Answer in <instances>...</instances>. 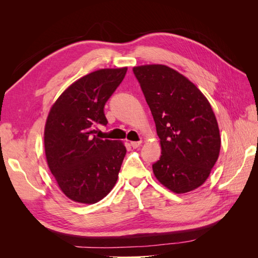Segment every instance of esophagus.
<instances>
[{
    "mask_svg": "<svg viewBox=\"0 0 258 258\" xmlns=\"http://www.w3.org/2000/svg\"><path fill=\"white\" fill-rule=\"evenodd\" d=\"M142 142L141 141H138V142H131V146L134 148H138L139 146H141Z\"/></svg>",
    "mask_w": 258,
    "mask_h": 258,
    "instance_id": "esophagus-1",
    "label": "esophagus"
}]
</instances>
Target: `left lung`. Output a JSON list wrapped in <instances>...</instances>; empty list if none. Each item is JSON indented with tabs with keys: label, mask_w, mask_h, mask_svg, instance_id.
Returning <instances> with one entry per match:
<instances>
[{
	"label": "left lung",
	"mask_w": 258,
	"mask_h": 258,
	"mask_svg": "<svg viewBox=\"0 0 258 258\" xmlns=\"http://www.w3.org/2000/svg\"><path fill=\"white\" fill-rule=\"evenodd\" d=\"M160 139L153 165L158 181L176 194L198 188L215 165L221 138L215 115L202 92L175 70L161 64L134 68Z\"/></svg>",
	"instance_id": "8db88e82"
}]
</instances>
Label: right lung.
Segmentation results:
<instances>
[{"mask_svg":"<svg viewBox=\"0 0 258 258\" xmlns=\"http://www.w3.org/2000/svg\"><path fill=\"white\" fill-rule=\"evenodd\" d=\"M127 68L102 69L73 83L50 108L44 134L50 172L67 197L96 204L116 184L126 147L95 134L106 126L104 105Z\"/></svg>","mask_w":258,"mask_h":258,"instance_id":"1","label":"right lung"}]
</instances>
